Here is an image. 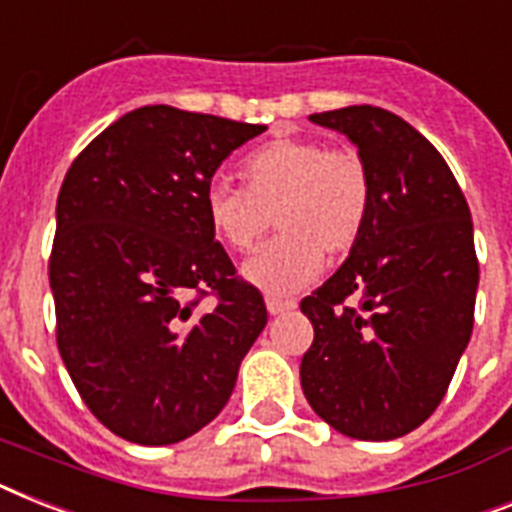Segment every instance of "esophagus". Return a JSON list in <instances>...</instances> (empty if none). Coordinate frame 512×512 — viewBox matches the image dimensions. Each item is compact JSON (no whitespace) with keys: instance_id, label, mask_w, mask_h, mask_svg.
Here are the masks:
<instances>
[{"instance_id":"obj_1","label":"esophagus","mask_w":512,"mask_h":512,"mask_svg":"<svg viewBox=\"0 0 512 512\" xmlns=\"http://www.w3.org/2000/svg\"><path fill=\"white\" fill-rule=\"evenodd\" d=\"M265 307H268L270 315H281V313H286V310H294V307H297V302H294V299H281V297H273V294H270V297H265Z\"/></svg>"}]
</instances>
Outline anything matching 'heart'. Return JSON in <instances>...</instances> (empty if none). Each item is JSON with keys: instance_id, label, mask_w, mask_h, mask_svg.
<instances>
[{"instance_id": "obj_1", "label": "heart", "mask_w": 512, "mask_h": 512, "mask_svg": "<svg viewBox=\"0 0 512 512\" xmlns=\"http://www.w3.org/2000/svg\"><path fill=\"white\" fill-rule=\"evenodd\" d=\"M242 178L244 186H207V223L234 252H249L270 220L276 223L281 234L244 265V276L270 294H292L310 284L323 255H347L371 218V165L357 147L276 139L244 157Z\"/></svg>"}]
</instances>
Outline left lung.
<instances>
[{
	"label": "left lung",
	"mask_w": 512,
	"mask_h": 512,
	"mask_svg": "<svg viewBox=\"0 0 512 512\" xmlns=\"http://www.w3.org/2000/svg\"><path fill=\"white\" fill-rule=\"evenodd\" d=\"M310 120L363 152L373 207L342 268L299 302L315 331L299 381L339 434L386 442L439 407L471 339L479 286L471 210L450 165L400 115L357 105Z\"/></svg>",
	"instance_id": "1"
}]
</instances>
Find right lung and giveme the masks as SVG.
Wrapping results in <instances>:
<instances>
[{"instance_id": "1", "label": "right lung", "mask_w": 512, "mask_h": 512, "mask_svg": "<svg viewBox=\"0 0 512 512\" xmlns=\"http://www.w3.org/2000/svg\"><path fill=\"white\" fill-rule=\"evenodd\" d=\"M263 131L147 105L65 173L49 255L57 350L120 439L160 447L205 429L268 323L263 294L236 273L205 210L220 162Z\"/></svg>"}]
</instances>
